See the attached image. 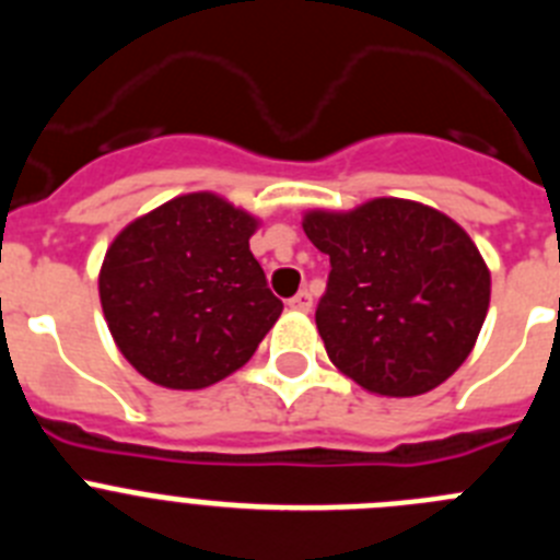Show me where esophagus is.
<instances>
[{
	"mask_svg": "<svg viewBox=\"0 0 560 560\" xmlns=\"http://www.w3.org/2000/svg\"><path fill=\"white\" fill-rule=\"evenodd\" d=\"M311 305H314V300H311L308 291H300V294L291 296V300H289V308L291 311H303V314H305V311H311Z\"/></svg>",
	"mask_w": 560,
	"mask_h": 560,
	"instance_id": "1",
	"label": "esophagus"
}]
</instances>
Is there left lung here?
I'll return each instance as SVG.
<instances>
[{
  "mask_svg": "<svg viewBox=\"0 0 560 560\" xmlns=\"http://www.w3.org/2000/svg\"><path fill=\"white\" fill-rule=\"evenodd\" d=\"M303 230L330 257L316 328L341 373L387 398L457 373L491 303V271L457 221L420 201L373 199L308 210Z\"/></svg>",
  "mask_w": 560,
  "mask_h": 560,
  "instance_id": "obj_1",
  "label": "left lung"
}]
</instances>
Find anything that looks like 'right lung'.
Here are the masks:
<instances>
[{
	"label": "right lung",
	"mask_w": 560,
	"mask_h": 560,
	"mask_svg": "<svg viewBox=\"0 0 560 560\" xmlns=\"http://www.w3.org/2000/svg\"><path fill=\"white\" fill-rule=\"evenodd\" d=\"M257 226L207 190L122 226L97 289L114 345L137 373L167 389H205L252 359L283 311L249 252Z\"/></svg>",
	"instance_id": "add662e5"
}]
</instances>
